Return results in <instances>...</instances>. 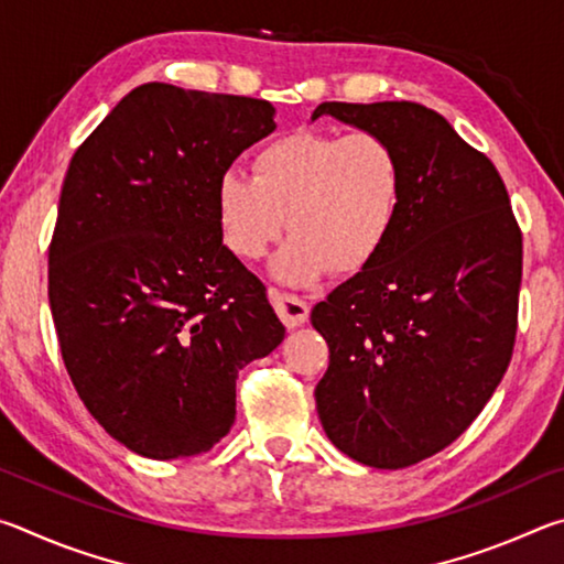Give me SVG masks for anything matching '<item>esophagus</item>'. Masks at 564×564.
<instances>
[{"mask_svg": "<svg viewBox=\"0 0 564 564\" xmlns=\"http://www.w3.org/2000/svg\"><path fill=\"white\" fill-rule=\"evenodd\" d=\"M269 299L273 303L275 313H279V318L285 323V328L303 326V323L308 321V316H311L308 303L299 299V295L285 293V291H279V289H269Z\"/></svg>", "mask_w": 564, "mask_h": 564, "instance_id": "1", "label": "esophagus"}]
</instances>
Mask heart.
<instances>
[{
  "mask_svg": "<svg viewBox=\"0 0 564 564\" xmlns=\"http://www.w3.org/2000/svg\"><path fill=\"white\" fill-rule=\"evenodd\" d=\"M403 188V161L383 133L295 129L256 151L253 176H218L216 218L228 251L246 261L261 259L285 224L293 236L273 273L305 285L373 261L398 224Z\"/></svg>",
  "mask_w": 564,
  "mask_h": 564,
  "instance_id": "1",
  "label": "heart"
}]
</instances>
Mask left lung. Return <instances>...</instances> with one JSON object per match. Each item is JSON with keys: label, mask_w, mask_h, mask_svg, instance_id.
Wrapping results in <instances>:
<instances>
[{"label": "left lung", "mask_w": 564, "mask_h": 564, "mask_svg": "<svg viewBox=\"0 0 564 564\" xmlns=\"http://www.w3.org/2000/svg\"><path fill=\"white\" fill-rule=\"evenodd\" d=\"M378 131L405 171L393 234L311 311L330 362L316 386L330 443L380 470L415 465L460 437L510 366L522 231L482 151L415 101H323Z\"/></svg>", "instance_id": "obj_1"}]
</instances>
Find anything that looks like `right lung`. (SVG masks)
<instances>
[{
	"instance_id": "add662e5",
	"label": "right lung",
	"mask_w": 564,
	"mask_h": 564,
	"mask_svg": "<svg viewBox=\"0 0 564 564\" xmlns=\"http://www.w3.org/2000/svg\"><path fill=\"white\" fill-rule=\"evenodd\" d=\"M273 104L151 82L74 151L50 243L62 358L94 420L129 451H212L236 378L283 340L265 285L228 251L216 184L275 129Z\"/></svg>"
}]
</instances>
